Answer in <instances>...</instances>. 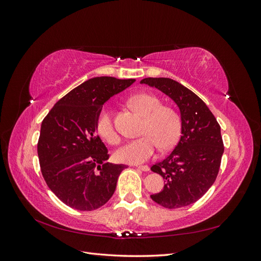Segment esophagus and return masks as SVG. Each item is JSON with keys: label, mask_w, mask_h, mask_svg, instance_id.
Segmentation results:
<instances>
[{"label": "esophagus", "mask_w": 261, "mask_h": 261, "mask_svg": "<svg viewBox=\"0 0 261 261\" xmlns=\"http://www.w3.org/2000/svg\"><path fill=\"white\" fill-rule=\"evenodd\" d=\"M136 168L140 171H144V172H147L149 171V167L148 165H136Z\"/></svg>", "instance_id": "obj_1"}]
</instances>
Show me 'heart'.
<instances>
[{"instance_id":"1","label":"heart","mask_w":261,"mask_h":261,"mask_svg":"<svg viewBox=\"0 0 261 261\" xmlns=\"http://www.w3.org/2000/svg\"><path fill=\"white\" fill-rule=\"evenodd\" d=\"M129 105L145 116L140 137L130 140L115 152L116 159L123 163L139 164L152 158L158 148L169 150L174 147L180 137L181 120L174 108L162 105L152 93L140 92L128 100ZM96 129L99 136L111 145L120 143V135L112 121L111 112L103 108L98 114Z\"/></svg>"}]
</instances>
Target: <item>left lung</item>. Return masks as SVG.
<instances>
[{"instance_id": "obj_1", "label": "left lung", "mask_w": 261, "mask_h": 261, "mask_svg": "<svg viewBox=\"0 0 261 261\" xmlns=\"http://www.w3.org/2000/svg\"><path fill=\"white\" fill-rule=\"evenodd\" d=\"M174 100L181 116V136L174 150L151 171L160 174L163 191L152 200L168 209L186 207L199 200L215 183L224 151L220 125L206 103L183 85L171 78H145Z\"/></svg>"}]
</instances>
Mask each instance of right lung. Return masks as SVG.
Wrapping results in <instances>:
<instances>
[{"mask_svg": "<svg viewBox=\"0 0 261 261\" xmlns=\"http://www.w3.org/2000/svg\"><path fill=\"white\" fill-rule=\"evenodd\" d=\"M135 80L94 77L60 99L41 124L38 156L46 185L66 206L96 210L116 188L125 164L106 162L110 154L97 135L96 121L106 102Z\"/></svg>", "mask_w": 261, "mask_h": 261, "instance_id": "add662e5", "label": "right lung"}]
</instances>
